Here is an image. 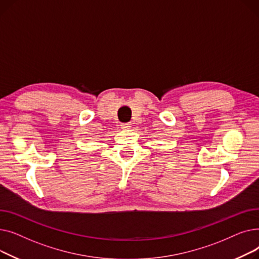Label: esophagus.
I'll use <instances>...</instances> for the list:
<instances>
[{
  "instance_id": "34e87169",
  "label": "esophagus",
  "mask_w": 259,
  "mask_h": 259,
  "mask_svg": "<svg viewBox=\"0 0 259 259\" xmlns=\"http://www.w3.org/2000/svg\"><path fill=\"white\" fill-rule=\"evenodd\" d=\"M120 128H121L122 130H128V129L131 128V124H130V122H126V124H121V125H120Z\"/></svg>"
}]
</instances>
